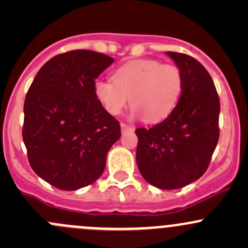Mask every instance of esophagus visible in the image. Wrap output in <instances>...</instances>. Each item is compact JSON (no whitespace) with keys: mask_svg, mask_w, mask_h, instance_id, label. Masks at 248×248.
Segmentation results:
<instances>
[{"mask_svg":"<svg viewBox=\"0 0 248 248\" xmlns=\"http://www.w3.org/2000/svg\"><path fill=\"white\" fill-rule=\"evenodd\" d=\"M121 129L122 131H133V126L131 124H121Z\"/></svg>","mask_w":248,"mask_h":248,"instance_id":"obj_1","label":"esophagus"}]
</instances>
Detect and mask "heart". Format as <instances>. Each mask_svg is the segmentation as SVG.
I'll list each match as a JSON object with an SVG mask.
<instances>
[{
	"label": "heart",
	"mask_w": 248,
	"mask_h": 248,
	"mask_svg": "<svg viewBox=\"0 0 248 248\" xmlns=\"http://www.w3.org/2000/svg\"><path fill=\"white\" fill-rule=\"evenodd\" d=\"M184 89L181 69L158 60L141 59L119 67L110 80H97L93 92L109 114L119 115L129 103L132 114L147 122L167 119L177 106Z\"/></svg>",
	"instance_id": "heart-1"
}]
</instances>
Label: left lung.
<instances>
[{
    "instance_id": "left-lung-1",
    "label": "left lung",
    "mask_w": 248,
    "mask_h": 248,
    "mask_svg": "<svg viewBox=\"0 0 248 248\" xmlns=\"http://www.w3.org/2000/svg\"><path fill=\"white\" fill-rule=\"evenodd\" d=\"M184 77V89L172 112L161 124L137 128V164L152 186L177 189L206 171L219 138V98L201 62L167 51Z\"/></svg>"
}]
</instances>
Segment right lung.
Instances as JSON below:
<instances>
[{"label": "right lung", "instance_id": "add662e5", "mask_svg": "<svg viewBox=\"0 0 248 248\" xmlns=\"http://www.w3.org/2000/svg\"><path fill=\"white\" fill-rule=\"evenodd\" d=\"M112 62L91 50L56 55L27 91L22 139L30 166L56 188L76 191L93 184L121 137L119 121L93 92L94 80Z\"/></svg>", "mask_w": 248, "mask_h": 248}]
</instances>
